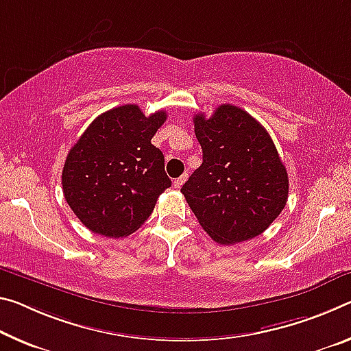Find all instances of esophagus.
Segmentation results:
<instances>
[{"instance_id":"34e87169","label":"esophagus","mask_w":351,"mask_h":351,"mask_svg":"<svg viewBox=\"0 0 351 351\" xmlns=\"http://www.w3.org/2000/svg\"><path fill=\"white\" fill-rule=\"evenodd\" d=\"M187 181V173H184V175H181L180 178H176V180L173 181V186L176 187V189H180L182 184H184V182Z\"/></svg>"}]
</instances>
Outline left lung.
I'll use <instances>...</instances> for the list:
<instances>
[{"label": "left lung", "instance_id": "8db88e82", "mask_svg": "<svg viewBox=\"0 0 351 351\" xmlns=\"http://www.w3.org/2000/svg\"><path fill=\"white\" fill-rule=\"evenodd\" d=\"M203 164L181 192L203 230L221 245L250 241L287 203L289 178L265 128L245 110L221 104L193 117Z\"/></svg>", "mask_w": 351, "mask_h": 351}]
</instances>
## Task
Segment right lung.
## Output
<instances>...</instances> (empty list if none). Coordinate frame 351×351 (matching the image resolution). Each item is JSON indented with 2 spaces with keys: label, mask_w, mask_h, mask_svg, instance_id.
<instances>
[{
  "label": "right lung",
  "mask_w": 351,
  "mask_h": 351,
  "mask_svg": "<svg viewBox=\"0 0 351 351\" xmlns=\"http://www.w3.org/2000/svg\"><path fill=\"white\" fill-rule=\"evenodd\" d=\"M165 110L145 117L137 104L98 115L66 154L62 189L66 203L88 230L126 237L152 215L171 186L164 154L152 143Z\"/></svg>",
  "instance_id": "1"
}]
</instances>
